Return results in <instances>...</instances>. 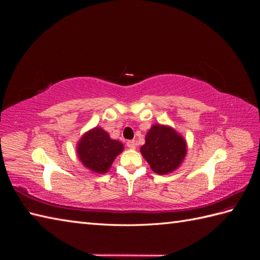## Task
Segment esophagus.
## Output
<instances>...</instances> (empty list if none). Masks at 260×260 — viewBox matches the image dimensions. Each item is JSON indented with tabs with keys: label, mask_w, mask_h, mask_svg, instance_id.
<instances>
[{
	"label": "esophagus",
	"mask_w": 260,
	"mask_h": 260,
	"mask_svg": "<svg viewBox=\"0 0 260 260\" xmlns=\"http://www.w3.org/2000/svg\"><path fill=\"white\" fill-rule=\"evenodd\" d=\"M127 146H128L129 148H131V149H135V148L137 147L136 141H135V140H130V141H128V142H127Z\"/></svg>",
	"instance_id": "obj_1"
}]
</instances>
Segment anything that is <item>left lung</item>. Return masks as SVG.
<instances>
[{"label":"left lung","instance_id":"8db88e82","mask_svg":"<svg viewBox=\"0 0 260 260\" xmlns=\"http://www.w3.org/2000/svg\"><path fill=\"white\" fill-rule=\"evenodd\" d=\"M186 142L179 133L168 125L153 124L146 133L145 144L141 153L158 175L175 171L186 155Z\"/></svg>","mask_w":260,"mask_h":260}]
</instances>
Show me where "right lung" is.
<instances>
[{"instance_id": "obj_1", "label": "right lung", "mask_w": 260, "mask_h": 260, "mask_svg": "<svg viewBox=\"0 0 260 260\" xmlns=\"http://www.w3.org/2000/svg\"><path fill=\"white\" fill-rule=\"evenodd\" d=\"M123 151V144L109 138L101 127H95L84 133L77 145V154L84 166L96 172L105 174L113 161Z\"/></svg>"}]
</instances>
